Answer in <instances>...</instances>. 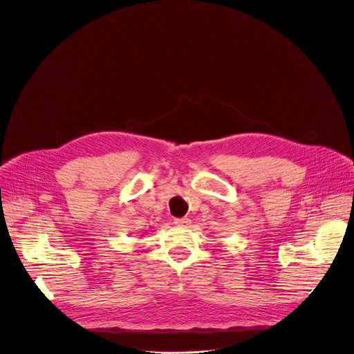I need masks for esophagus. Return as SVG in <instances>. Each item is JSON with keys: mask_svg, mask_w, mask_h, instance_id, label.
<instances>
[{"mask_svg": "<svg viewBox=\"0 0 354 354\" xmlns=\"http://www.w3.org/2000/svg\"><path fill=\"white\" fill-rule=\"evenodd\" d=\"M174 223L176 224V226H187V224L190 223V220L186 218V217H182V218H175Z\"/></svg>", "mask_w": 354, "mask_h": 354, "instance_id": "1", "label": "esophagus"}]
</instances>
